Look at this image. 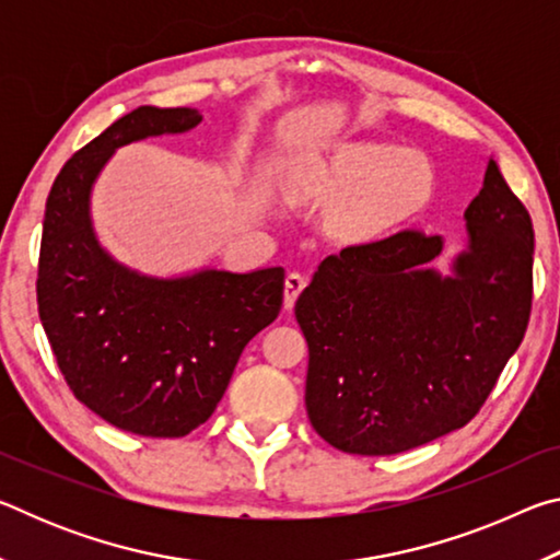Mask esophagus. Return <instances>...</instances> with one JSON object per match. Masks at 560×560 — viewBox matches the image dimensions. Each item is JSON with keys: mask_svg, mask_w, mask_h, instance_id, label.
<instances>
[{"mask_svg": "<svg viewBox=\"0 0 560 560\" xmlns=\"http://www.w3.org/2000/svg\"><path fill=\"white\" fill-rule=\"evenodd\" d=\"M306 283H308V279L303 277V273H299V271H291L289 273V277H287V291H283V306H287V311L293 308V303H296L299 293L306 289Z\"/></svg>", "mask_w": 560, "mask_h": 560, "instance_id": "esophagus-1", "label": "esophagus"}]
</instances>
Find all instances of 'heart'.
I'll list each match as a JSON object with an SVG mask.
<instances>
[{"mask_svg":"<svg viewBox=\"0 0 560 560\" xmlns=\"http://www.w3.org/2000/svg\"><path fill=\"white\" fill-rule=\"evenodd\" d=\"M430 183V167L420 158L385 143L348 145L316 177L330 195L358 189L336 212V230L348 240H371L405 220L428 197Z\"/></svg>","mask_w":560,"mask_h":560,"instance_id":"heart-1","label":"heart"}]
</instances>
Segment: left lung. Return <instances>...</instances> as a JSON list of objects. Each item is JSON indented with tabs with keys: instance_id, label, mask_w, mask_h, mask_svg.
Returning a JSON list of instances; mask_svg holds the SVG:
<instances>
[{
	"instance_id": "8db88e82",
	"label": "left lung",
	"mask_w": 560,
	"mask_h": 560,
	"mask_svg": "<svg viewBox=\"0 0 560 560\" xmlns=\"http://www.w3.org/2000/svg\"><path fill=\"white\" fill-rule=\"evenodd\" d=\"M464 217L454 277L420 267L438 234L400 230L330 254L301 291L306 410L330 447L385 457L464 428L524 340L534 224L494 160Z\"/></svg>"
}]
</instances>
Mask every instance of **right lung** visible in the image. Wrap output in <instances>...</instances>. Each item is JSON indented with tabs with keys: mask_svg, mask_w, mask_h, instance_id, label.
<instances>
[{
	"mask_svg": "<svg viewBox=\"0 0 560 560\" xmlns=\"http://www.w3.org/2000/svg\"><path fill=\"white\" fill-rule=\"evenodd\" d=\"M189 108L140 106L73 153L46 200L39 318L75 400L113 428L185 438L210 420L244 346L279 316L283 269L148 279L101 249L91 185L120 145L195 128Z\"/></svg>",
	"mask_w": 560,
	"mask_h": 560,
	"instance_id": "add662e5",
	"label": "right lung"
}]
</instances>
